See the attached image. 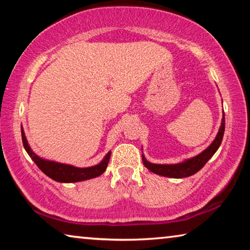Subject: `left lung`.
Listing matches in <instances>:
<instances>
[{"label": "left lung", "instance_id": "left-lung-1", "mask_svg": "<svg viewBox=\"0 0 250 250\" xmlns=\"http://www.w3.org/2000/svg\"><path fill=\"white\" fill-rule=\"evenodd\" d=\"M224 131H225V113L223 112L221 126H219L216 137H215L214 141L204 151H202L200 154L193 156V158L185 159L182 162L175 164H156L149 162L146 159L145 154L142 153L143 164H145L147 170L161 176L173 177V179H182V177L191 176L200 171L205 166L207 161L218 150L224 137Z\"/></svg>", "mask_w": 250, "mask_h": 250}]
</instances>
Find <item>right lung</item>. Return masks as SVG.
I'll list each match as a JSON object with an SVG mask.
<instances>
[{"label": "right lung", "mask_w": 250, "mask_h": 250, "mask_svg": "<svg viewBox=\"0 0 250 250\" xmlns=\"http://www.w3.org/2000/svg\"><path fill=\"white\" fill-rule=\"evenodd\" d=\"M21 131H22V141L24 149L26 150L27 154L31 156V159L40 167L42 172L45 173L52 180L59 182V183H76V182L94 179V177L103 174L108 167L111 151H109L98 164L88 167H77L70 166V164L61 163L56 162V161L42 158V156L37 155L32 150V147L29 146L23 126H21Z\"/></svg>", "instance_id": "obj_1"}]
</instances>
